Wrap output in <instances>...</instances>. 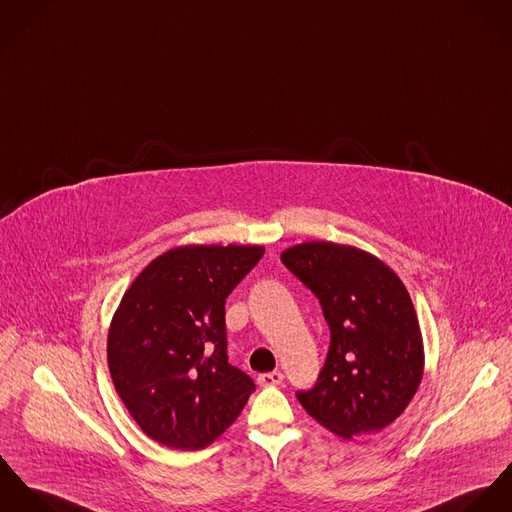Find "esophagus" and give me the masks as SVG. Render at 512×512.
Returning <instances> with one entry per match:
<instances>
[{
  "label": "esophagus",
  "mask_w": 512,
  "mask_h": 512,
  "mask_svg": "<svg viewBox=\"0 0 512 512\" xmlns=\"http://www.w3.org/2000/svg\"><path fill=\"white\" fill-rule=\"evenodd\" d=\"M284 375L281 371H273V373H263L257 377V383L261 387H275V385H281L283 383Z\"/></svg>",
  "instance_id": "obj_1"
}]
</instances>
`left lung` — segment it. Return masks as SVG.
Instances as JSON below:
<instances>
[{
    "label": "left lung",
    "instance_id": "left-lung-1",
    "mask_svg": "<svg viewBox=\"0 0 512 512\" xmlns=\"http://www.w3.org/2000/svg\"><path fill=\"white\" fill-rule=\"evenodd\" d=\"M284 267L320 300L330 347L318 381L296 398L341 438L389 426L414 397L424 349L412 300L377 257L328 241L286 249Z\"/></svg>",
    "mask_w": 512,
    "mask_h": 512
}]
</instances>
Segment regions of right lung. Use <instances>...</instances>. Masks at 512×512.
Instances as JSON below:
<instances>
[{
  "mask_svg": "<svg viewBox=\"0 0 512 512\" xmlns=\"http://www.w3.org/2000/svg\"><path fill=\"white\" fill-rule=\"evenodd\" d=\"M257 245H186L123 294L108 336L115 391L139 428L172 450H202L255 391L228 361L226 298L261 261Z\"/></svg>",
  "mask_w": 512,
  "mask_h": 512,
  "instance_id": "add662e5",
  "label": "right lung"
}]
</instances>
